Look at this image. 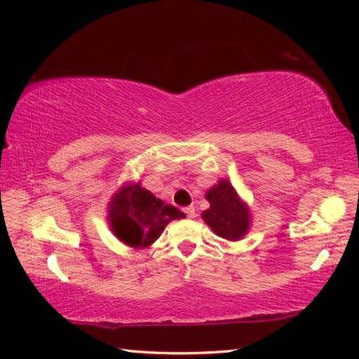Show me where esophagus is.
Masks as SVG:
<instances>
[{
	"label": "esophagus",
	"mask_w": 359,
	"mask_h": 359,
	"mask_svg": "<svg viewBox=\"0 0 359 359\" xmlns=\"http://www.w3.org/2000/svg\"><path fill=\"white\" fill-rule=\"evenodd\" d=\"M184 212L189 219H194L195 217V208L194 206H187L184 208Z\"/></svg>",
	"instance_id": "34e87169"
}]
</instances>
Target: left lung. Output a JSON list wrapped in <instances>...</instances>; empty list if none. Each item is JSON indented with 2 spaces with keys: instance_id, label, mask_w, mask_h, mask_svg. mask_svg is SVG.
<instances>
[{
  "instance_id": "obj_1",
  "label": "left lung",
  "mask_w": 359,
  "mask_h": 359,
  "mask_svg": "<svg viewBox=\"0 0 359 359\" xmlns=\"http://www.w3.org/2000/svg\"><path fill=\"white\" fill-rule=\"evenodd\" d=\"M209 209L201 212V219L212 231L226 241H241L252 226V212L231 182L219 180L205 194Z\"/></svg>"
}]
</instances>
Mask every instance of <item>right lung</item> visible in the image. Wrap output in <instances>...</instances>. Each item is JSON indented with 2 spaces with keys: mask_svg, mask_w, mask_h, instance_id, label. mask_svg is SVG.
<instances>
[{
  "mask_svg": "<svg viewBox=\"0 0 359 359\" xmlns=\"http://www.w3.org/2000/svg\"><path fill=\"white\" fill-rule=\"evenodd\" d=\"M184 212L147 191L139 182H125L112 195L107 205V225L112 234L125 245L144 250L175 219H184Z\"/></svg>",
  "mask_w": 359,
  "mask_h": 359,
  "instance_id": "1",
  "label": "right lung"
}]
</instances>
